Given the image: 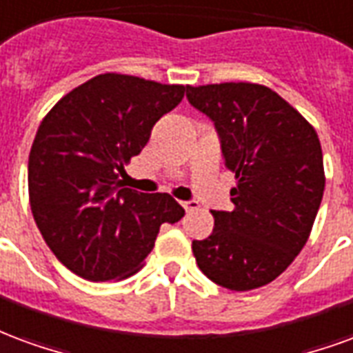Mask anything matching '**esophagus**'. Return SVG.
<instances>
[{"mask_svg":"<svg viewBox=\"0 0 353 353\" xmlns=\"http://www.w3.org/2000/svg\"><path fill=\"white\" fill-rule=\"evenodd\" d=\"M180 205L186 208V210H195V208L199 207V203L195 201V199H190V201H182Z\"/></svg>","mask_w":353,"mask_h":353,"instance_id":"obj_1","label":"esophagus"}]
</instances>
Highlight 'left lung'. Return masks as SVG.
I'll return each instance as SVG.
<instances>
[{
	"mask_svg": "<svg viewBox=\"0 0 353 353\" xmlns=\"http://www.w3.org/2000/svg\"><path fill=\"white\" fill-rule=\"evenodd\" d=\"M186 97L212 120L236 179L235 208L212 210V233L192 243L195 261L222 288H261L290 267L312 230L325 188L318 133L261 84L188 86Z\"/></svg>",
	"mask_w": 353,
	"mask_h": 353,
	"instance_id": "1",
	"label": "left lung"
}]
</instances>
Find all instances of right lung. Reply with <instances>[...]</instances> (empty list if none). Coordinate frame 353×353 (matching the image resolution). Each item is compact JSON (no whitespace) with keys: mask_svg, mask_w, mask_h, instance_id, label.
<instances>
[{"mask_svg":"<svg viewBox=\"0 0 353 353\" xmlns=\"http://www.w3.org/2000/svg\"><path fill=\"white\" fill-rule=\"evenodd\" d=\"M186 90L97 74L43 118L28 161L30 205L45 243L69 271L92 282L128 279L143 267L159 225L184 216L171 195L122 188L118 173Z\"/></svg>","mask_w":353,"mask_h":353,"instance_id":"obj_1","label":"right lung"}]
</instances>
